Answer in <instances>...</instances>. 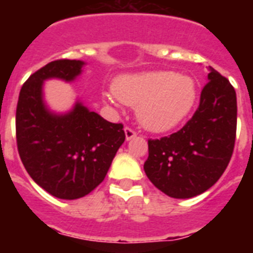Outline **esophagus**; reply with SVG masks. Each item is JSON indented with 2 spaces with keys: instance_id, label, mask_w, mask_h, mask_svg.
<instances>
[{
  "instance_id": "1",
  "label": "esophagus",
  "mask_w": 253,
  "mask_h": 253,
  "mask_svg": "<svg viewBox=\"0 0 253 253\" xmlns=\"http://www.w3.org/2000/svg\"><path fill=\"white\" fill-rule=\"evenodd\" d=\"M125 134H126L127 140H131V139L136 136V131L132 130L131 127H126V128H125Z\"/></svg>"
}]
</instances>
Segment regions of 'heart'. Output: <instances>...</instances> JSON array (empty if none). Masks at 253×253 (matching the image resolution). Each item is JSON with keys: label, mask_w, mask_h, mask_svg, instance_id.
Listing matches in <instances>:
<instances>
[{"label": "heart", "mask_w": 253, "mask_h": 253, "mask_svg": "<svg viewBox=\"0 0 253 253\" xmlns=\"http://www.w3.org/2000/svg\"><path fill=\"white\" fill-rule=\"evenodd\" d=\"M114 98L136 106L139 122L151 131H167L182 121L196 102L197 87L192 77L172 71L130 73L117 77L111 85Z\"/></svg>", "instance_id": "b5f03b06"}]
</instances>
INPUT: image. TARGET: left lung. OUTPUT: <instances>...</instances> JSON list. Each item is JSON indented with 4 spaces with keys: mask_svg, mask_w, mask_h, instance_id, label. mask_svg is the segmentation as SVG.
<instances>
[{
    "mask_svg": "<svg viewBox=\"0 0 253 253\" xmlns=\"http://www.w3.org/2000/svg\"><path fill=\"white\" fill-rule=\"evenodd\" d=\"M200 106L181 130L148 139L144 172L173 198H192L210 189L227 168L236 138V93L230 81L209 67Z\"/></svg>",
    "mask_w": 253,
    "mask_h": 253,
    "instance_id": "obj_1",
    "label": "left lung"
}]
</instances>
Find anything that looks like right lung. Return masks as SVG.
Masks as SVG:
<instances>
[{
  "instance_id": "add662e5",
  "label": "right lung",
  "mask_w": 253,
  "mask_h": 253,
  "mask_svg": "<svg viewBox=\"0 0 253 253\" xmlns=\"http://www.w3.org/2000/svg\"><path fill=\"white\" fill-rule=\"evenodd\" d=\"M80 60L51 61L26 80L15 114L18 154L31 178L61 200H77L98 186L126 139L122 123H111L77 103L69 114L53 115L42 99V83L73 80Z\"/></svg>"
}]
</instances>
